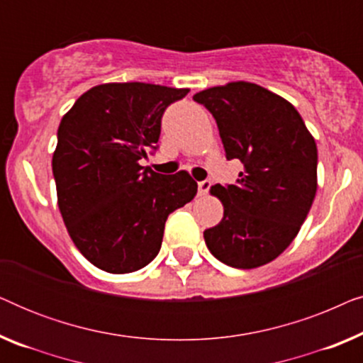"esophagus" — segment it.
Instances as JSON below:
<instances>
[{
    "label": "esophagus",
    "instance_id": "obj_1",
    "mask_svg": "<svg viewBox=\"0 0 363 363\" xmlns=\"http://www.w3.org/2000/svg\"><path fill=\"white\" fill-rule=\"evenodd\" d=\"M211 188V182L210 180H201L198 182V195L200 196H205L208 191H210Z\"/></svg>",
    "mask_w": 363,
    "mask_h": 363
}]
</instances>
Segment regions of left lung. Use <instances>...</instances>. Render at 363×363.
Wrapping results in <instances>:
<instances>
[{
	"mask_svg": "<svg viewBox=\"0 0 363 363\" xmlns=\"http://www.w3.org/2000/svg\"><path fill=\"white\" fill-rule=\"evenodd\" d=\"M215 117L228 160L245 168L235 185H215L225 213L205 230L211 255L238 269L276 259L299 233L317 190V147L296 107L251 82L193 96Z\"/></svg>",
	"mask_w": 363,
	"mask_h": 363,
	"instance_id": "1",
	"label": "left lung"
}]
</instances>
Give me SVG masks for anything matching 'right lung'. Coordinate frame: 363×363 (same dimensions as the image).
I'll return each instance as SVG.
<instances>
[{"instance_id":"obj_1","label":"right lung","mask_w":363,"mask_h":363,"mask_svg":"<svg viewBox=\"0 0 363 363\" xmlns=\"http://www.w3.org/2000/svg\"><path fill=\"white\" fill-rule=\"evenodd\" d=\"M188 89L102 84L62 117L52 155L57 205L74 245L112 274L145 267L162 246L170 213L196 195L186 172L162 175L140 165L155 152L163 112Z\"/></svg>"}]
</instances>
